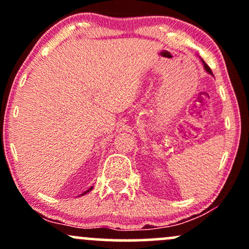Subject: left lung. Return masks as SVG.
<instances>
[{
    "label": "left lung",
    "mask_w": 249,
    "mask_h": 249,
    "mask_svg": "<svg viewBox=\"0 0 249 249\" xmlns=\"http://www.w3.org/2000/svg\"><path fill=\"white\" fill-rule=\"evenodd\" d=\"M202 64H204V67H205V69H206V71L207 72H210V73H212V70H211V68L208 67V65L206 64V63H205L204 61H202Z\"/></svg>",
    "instance_id": "left-lung-1"
}]
</instances>
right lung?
I'll use <instances>...</instances> for the list:
<instances>
[{
	"label": "right lung",
	"instance_id": "1",
	"mask_svg": "<svg viewBox=\"0 0 249 249\" xmlns=\"http://www.w3.org/2000/svg\"><path fill=\"white\" fill-rule=\"evenodd\" d=\"M91 190H92V187H90V188H89V190H88V191H87V192H84V193H82V196H84V194H87V193H88V192H90V191H91Z\"/></svg>",
	"mask_w": 249,
	"mask_h": 249
}]
</instances>
